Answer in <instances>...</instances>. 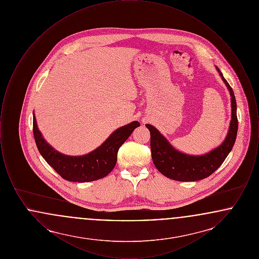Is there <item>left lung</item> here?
<instances>
[{
	"label": "left lung",
	"mask_w": 259,
	"mask_h": 259,
	"mask_svg": "<svg viewBox=\"0 0 259 259\" xmlns=\"http://www.w3.org/2000/svg\"><path fill=\"white\" fill-rule=\"evenodd\" d=\"M231 96V120L228 133L222 144L201 155H190L172 147L168 140L152 125L146 124L150 133L152 161L157 170L165 177L178 182H195L208 178L217 171L234 146L237 131V104L234 92L222 72L215 67Z\"/></svg>",
	"instance_id": "8db88e82"
}]
</instances>
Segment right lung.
Segmentation results:
<instances>
[{
  "label": "right lung",
  "mask_w": 259,
  "mask_h": 259,
  "mask_svg": "<svg viewBox=\"0 0 259 259\" xmlns=\"http://www.w3.org/2000/svg\"><path fill=\"white\" fill-rule=\"evenodd\" d=\"M139 126V121L121 126L96 149L84 155L73 156L57 151L45 140L33 111V133L40 155L63 179L74 183L93 182L108 176L116 164L118 149Z\"/></svg>",
  "instance_id": "obj_1"
}]
</instances>
